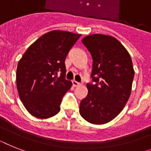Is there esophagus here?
<instances>
[{"mask_svg": "<svg viewBox=\"0 0 151 151\" xmlns=\"http://www.w3.org/2000/svg\"><path fill=\"white\" fill-rule=\"evenodd\" d=\"M72 83H73V85L74 86V87H79V86H81V83H79V82L76 81H72Z\"/></svg>", "mask_w": 151, "mask_h": 151, "instance_id": "34e87169", "label": "esophagus"}]
</instances>
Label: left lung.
<instances>
[{
    "instance_id": "1",
    "label": "left lung",
    "mask_w": 151,
    "mask_h": 151,
    "mask_svg": "<svg viewBox=\"0 0 151 151\" xmlns=\"http://www.w3.org/2000/svg\"><path fill=\"white\" fill-rule=\"evenodd\" d=\"M82 43L93 59L92 81L87 83V96L80 104V114L93 124H104L121 112L131 93L134 77L128 51L115 37L88 35Z\"/></svg>"
}]
</instances>
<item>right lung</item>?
<instances>
[{"label": "right lung", "instance_id": "1", "mask_svg": "<svg viewBox=\"0 0 151 151\" xmlns=\"http://www.w3.org/2000/svg\"><path fill=\"white\" fill-rule=\"evenodd\" d=\"M81 36L52 30L33 43L19 60L16 73L17 91L31 115L46 119L60 111L62 98L72 86L71 81L65 79L64 61Z\"/></svg>", "mask_w": 151, "mask_h": 151}]
</instances>
